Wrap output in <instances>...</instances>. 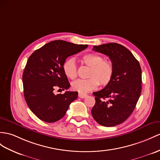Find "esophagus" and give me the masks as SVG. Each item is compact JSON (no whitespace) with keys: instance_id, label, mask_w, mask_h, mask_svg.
<instances>
[{"instance_id":"esophagus-1","label":"esophagus","mask_w":160,"mask_h":160,"mask_svg":"<svg viewBox=\"0 0 160 160\" xmlns=\"http://www.w3.org/2000/svg\"><path fill=\"white\" fill-rule=\"evenodd\" d=\"M78 96H79V98H85V97H87V94H85V93H79V94H78Z\"/></svg>"}]
</instances>
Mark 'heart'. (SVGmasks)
<instances>
[{"label":"heart","instance_id":"heart-1","mask_svg":"<svg viewBox=\"0 0 160 160\" xmlns=\"http://www.w3.org/2000/svg\"><path fill=\"white\" fill-rule=\"evenodd\" d=\"M81 61L90 67L88 79H78L72 83L73 90L85 93L98 88L99 82L106 85L111 81L114 74V67L109 60H104L102 56L93 53L85 54ZM64 75L71 79H75L77 75V67L74 58L66 60L62 64Z\"/></svg>","mask_w":160,"mask_h":160}]
</instances>
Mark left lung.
<instances>
[{
	"label": "left lung",
	"mask_w": 160,
	"mask_h": 160,
	"mask_svg": "<svg viewBox=\"0 0 160 160\" xmlns=\"http://www.w3.org/2000/svg\"><path fill=\"white\" fill-rule=\"evenodd\" d=\"M93 50L109 57L114 74L104 89L93 93L96 103L92 115L100 125L115 126L129 118L141 96V66L129 50L115 42L93 46Z\"/></svg>",
	"instance_id": "left-lung-1"
}]
</instances>
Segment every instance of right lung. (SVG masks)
<instances>
[{"label": "right lung", "mask_w": 160, "mask_h": 160, "mask_svg": "<svg viewBox=\"0 0 160 160\" xmlns=\"http://www.w3.org/2000/svg\"><path fill=\"white\" fill-rule=\"evenodd\" d=\"M88 48L67 41H51L31 54L22 76L24 94L30 109L38 119L48 123L56 122L65 115L69 105L77 98V92L67 91L55 95L59 87L68 89L70 85L62 70L69 56Z\"/></svg>", "instance_id": "obj_1"}]
</instances>
